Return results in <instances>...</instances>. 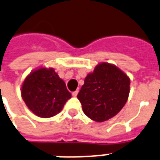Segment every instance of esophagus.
<instances>
[{
	"instance_id": "esophagus-1",
	"label": "esophagus",
	"mask_w": 160,
	"mask_h": 160,
	"mask_svg": "<svg viewBox=\"0 0 160 160\" xmlns=\"http://www.w3.org/2000/svg\"><path fill=\"white\" fill-rule=\"evenodd\" d=\"M78 92H79L78 91H74V92H72V96H74V97H75V96L78 95Z\"/></svg>"
}]
</instances>
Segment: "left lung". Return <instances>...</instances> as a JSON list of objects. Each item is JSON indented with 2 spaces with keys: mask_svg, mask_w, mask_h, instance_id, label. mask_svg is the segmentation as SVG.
<instances>
[{
  "mask_svg": "<svg viewBox=\"0 0 160 160\" xmlns=\"http://www.w3.org/2000/svg\"><path fill=\"white\" fill-rule=\"evenodd\" d=\"M129 85V78L121 69L102 63L86 76L77 98L85 115L102 122L122 109L128 98Z\"/></svg>",
  "mask_w": 160,
  "mask_h": 160,
  "instance_id": "left-lung-1",
  "label": "left lung"
}]
</instances>
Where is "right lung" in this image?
<instances>
[{"label": "right lung", "mask_w": 160, "mask_h": 160, "mask_svg": "<svg viewBox=\"0 0 160 160\" xmlns=\"http://www.w3.org/2000/svg\"><path fill=\"white\" fill-rule=\"evenodd\" d=\"M22 97L35 115L47 118L58 114L71 94L53 69L41 68L25 79Z\"/></svg>", "instance_id": "add662e5"}]
</instances>
